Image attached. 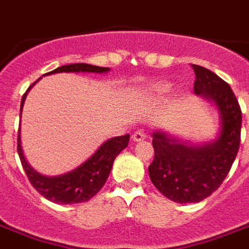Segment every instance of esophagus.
<instances>
[{"label":"esophagus","mask_w":249,"mask_h":249,"mask_svg":"<svg viewBox=\"0 0 249 249\" xmlns=\"http://www.w3.org/2000/svg\"><path fill=\"white\" fill-rule=\"evenodd\" d=\"M146 137H147V134H146L143 130H137V132H134V134L132 136V138L134 142H140V141L146 140Z\"/></svg>","instance_id":"34e87169"}]
</instances>
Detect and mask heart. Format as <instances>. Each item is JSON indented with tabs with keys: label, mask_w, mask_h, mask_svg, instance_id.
Listing matches in <instances>:
<instances>
[{
	"label": "heart",
	"mask_w": 249,
	"mask_h": 249,
	"mask_svg": "<svg viewBox=\"0 0 249 249\" xmlns=\"http://www.w3.org/2000/svg\"><path fill=\"white\" fill-rule=\"evenodd\" d=\"M170 89H172V88H170L169 85H164V86H160L159 89H158V91H159V93L165 94L168 93V91H170Z\"/></svg>",
	"instance_id": "obj_1"
}]
</instances>
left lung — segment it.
I'll use <instances>...</instances> for the list:
<instances>
[{
    "label": "left lung",
    "mask_w": 249,
    "mask_h": 249,
    "mask_svg": "<svg viewBox=\"0 0 249 249\" xmlns=\"http://www.w3.org/2000/svg\"><path fill=\"white\" fill-rule=\"evenodd\" d=\"M193 68L194 91L217 106L221 130L216 141L201 146L152 133L155 156L148 174L156 189L176 203H199L212 195L231 169L240 144L242 111L230 85L207 68Z\"/></svg>",
    "instance_id": "1"
}]
</instances>
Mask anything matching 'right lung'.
Returning a JSON list of instances; mask_svg holds the SVG:
<instances>
[{"instance_id":"right-lung-1","label":"right lung","mask_w":249,"mask_h":249,"mask_svg":"<svg viewBox=\"0 0 249 249\" xmlns=\"http://www.w3.org/2000/svg\"><path fill=\"white\" fill-rule=\"evenodd\" d=\"M109 68L98 67L86 63H75L62 66L52 72H48L45 75H52V73H59V72H95V73H103L108 72ZM38 81V80H37ZM29 86L28 90L25 91L20 103V115L23 105H24L25 97L29 89L35 84ZM129 134L121 137H113L111 140L106 141L101 147L98 148L97 152L91 155L76 169L71 170L62 176L55 177H46L38 172L33 169L29 165L28 161L25 160L23 150H21L20 142V128L18 133V154L20 158L21 165L24 169L29 182L32 186L48 200L54 201L56 204H76V203H83L88 201L89 199L95 195L107 181L109 176L111 168H112L113 160L116 156L124 150L129 143Z\"/></svg>"}]
</instances>
